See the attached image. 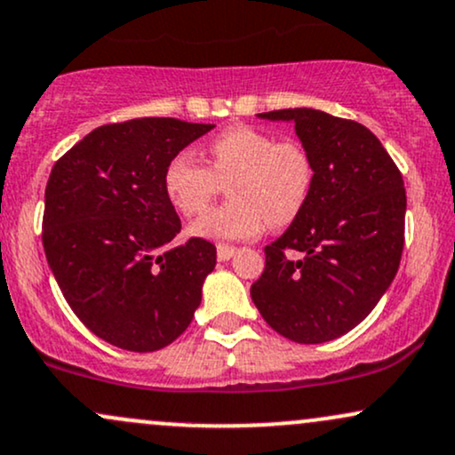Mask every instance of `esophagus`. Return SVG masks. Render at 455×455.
<instances>
[{"mask_svg": "<svg viewBox=\"0 0 455 455\" xmlns=\"http://www.w3.org/2000/svg\"><path fill=\"white\" fill-rule=\"evenodd\" d=\"M218 260H231L235 254H237V248H233V245H227V243H220L218 245Z\"/></svg>", "mask_w": 455, "mask_h": 455, "instance_id": "obj_1", "label": "esophagus"}]
</instances>
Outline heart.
Masks as SVG:
<instances>
[{
    "label": "heart",
    "mask_w": 455,
    "mask_h": 455,
    "mask_svg": "<svg viewBox=\"0 0 455 455\" xmlns=\"http://www.w3.org/2000/svg\"><path fill=\"white\" fill-rule=\"evenodd\" d=\"M207 165L193 152H178L163 172V188L175 210L196 216L227 184L228 204L190 224V235L210 242H245L265 224L288 227L299 218L314 188V161L299 141L250 124H233L210 140Z\"/></svg>",
    "instance_id": "b5f03b06"
}]
</instances>
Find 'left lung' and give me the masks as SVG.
<instances>
[{
    "instance_id": "left-lung-1",
    "label": "left lung",
    "mask_w": 455,
    "mask_h": 455,
    "mask_svg": "<svg viewBox=\"0 0 455 455\" xmlns=\"http://www.w3.org/2000/svg\"><path fill=\"white\" fill-rule=\"evenodd\" d=\"M259 116L294 123L314 161V188L297 220L265 248L251 300L290 341H332L373 311L396 275L407 212L403 175L355 120L311 108Z\"/></svg>"
}]
</instances>
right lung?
I'll use <instances>...</instances> for the list:
<instances>
[{
    "label": "right lung",
    "mask_w": 455,
    "mask_h": 455,
    "mask_svg": "<svg viewBox=\"0 0 455 455\" xmlns=\"http://www.w3.org/2000/svg\"><path fill=\"white\" fill-rule=\"evenodd\" d=\"M212 129L178 118L103 124L54 163L44 195L46 260L82 324L120 349L169 346L201 305L216 245H169L182 222L163 172Z\"/></svg>",
    "instance_id": "add662e5"
}]
</instances>
